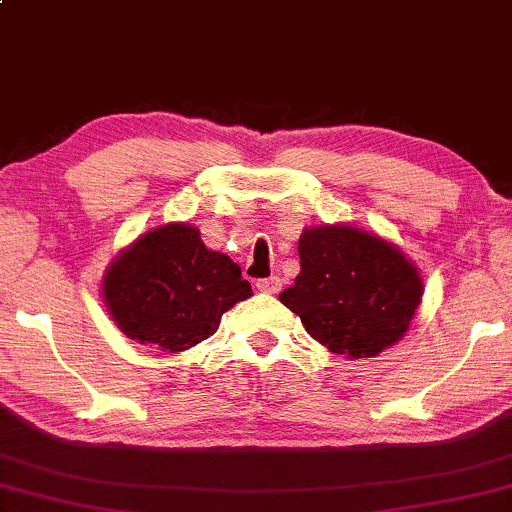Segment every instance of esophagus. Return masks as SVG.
I'll return each mask as SVG.
<instances>
[{
  "label": "esophagus",
  "instance_id": "34e87169",
  "mask_svg": "<svg viewBox=\"0 0 512 512\" xmlns=\"http://www.w3.org/2000/svg\"><path fill=\"white\" fill-rule=\"evenodd\" d=\"M256 288H258V291H261V293L274 295V293H279V291H281V281H279V277L258 279V281H256Z\"/></svg>",
  "mask_w": 512,
  "mask_h": 512
}]
</instances>
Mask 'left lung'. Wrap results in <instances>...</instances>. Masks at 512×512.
Segmentation results:
<instances>
[{
    "instance_id": "left-lung-1",
    "label": "left lung",
    "mask_w": 512,
    "mask_h": 512,
    "mask_svg": "<svg viewBox=\"0 0 512 512\" xmlns=\"http://www.w3.org/2000/svg\"><path fill=\"white\" fill-rule=\"evenodd\" d=\"M300 274L279 300L318 344L372 358L409 328L422 281L402 251L351 226H318L298 242Z\"/></svg>"
}]
</instances>
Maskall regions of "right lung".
I'll return each instance as SVG.
<instances>
[{"label":"right lung","instance_id":"right-lung-1","mask_svg":"<svg viewBox=\"0 0 512 512\" xmlns=\"http://www.w3.org/2000/svg\"><path fill=\"white\" fill-rule=\"evenodd\" d=\"M103 298L129 339L177 353L210 337L224 311L251 298V284L238 263L205 247L194 226L168 224L110 265Z\"/></svg>","mask_w":512,"mask_h":512}]
</instances>
